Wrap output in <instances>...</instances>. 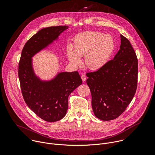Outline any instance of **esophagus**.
Segmentation results:
<instances>
[{"label": "esophagus", "mask_w": 155, "mask_h": 155, "mask_svg": "<svg viewBox=\"0 0 155 155\" xmlns=\"http://www.w3.org/2000/svg\"><path fill=\"white\" fill-rule=\"evenodd\" d=\"M81 79H82V80H83V81H84L86 80V76L84 74H83V75H81Z\"/></svg>", "instance_id": "1"}]
</instances>
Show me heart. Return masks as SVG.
I'll return each instance as SVG.
<instances>
[{
  "mask_svg": "<svg viewBox=\"0 0 155 155\" xmlns=\"http://www.w3.org/2000/svg\"><path fill=\"white\" fill-rule=\"evenodd\" d=\"M115 50V41L109 34L100 32L86 31L77 34L73 41L72 48L68 50V58L75 65L81 64L84 57L86 67L90 70H98L109 62Z\"/></svg>",
  "mask_w": 155,
  "mask_h": 155,
  "instance_id": "1",
  "label": "heart"
}]
</instances>
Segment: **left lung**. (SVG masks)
Segmentation results:
<instances>
[{"label":"left lung","instance_id":"obj_1","mask_svg":"<svg viewBox=\"0 0 155 155\" xmlns=\"http://www.w3.org/2000/svg\"><path fill=\"white\" fill-rule=\"evenodd\" d=\"M120 49L104 68L86 74L95 116L104 121L118 118L134 97L137 86L138 60L130 43L120 35Z\"/></svg>","mask_w":155,"mask_h":155}]
</instances>
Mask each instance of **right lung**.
Returning <instances> with one entry per match:
<instances>
[{"mask_svg": "<svg viewBox=\"0 0 155 155\" xmlns=\"http://www.w3.org/2000/svg\"><path fill=\"white\" fill-rule=\"evenodd\" d=\"M68 28L59 26L40 30L26 43L19 62L18 77L24 100L38 117L48 122L64 117L68 109V97L82 80L77 71L60 72L50 80H41L34 72L32 58L58 40Z\"/></svg>", "mask_w": 155, "mask_h": 155, "instance_id": "1", "label": "right lung"}]
</instances>
